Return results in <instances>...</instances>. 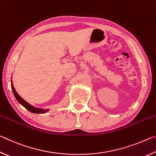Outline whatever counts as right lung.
I'll return each mask as SVG.
<instances>
[{"instance_id":"add662e5","label":"right lung","mask_w":156,"mask_h":156,"mask_svg":"<svg viewBox=\"0 0 156 156\" xmlns=\"http://www.w3.org/2000/svg\"><path fill=\"white\" fill-rule=\"evenodd\" d=\"M11 85H12V91L13 93H14V96L16 98V99L17 100V101L19 102L20 105H22L23 107H24L26 109H27L29 112H30L31 113H46L48 109L47 110H44V109H39V108H36V107H33L32 105H31L25 101V100H23L22 98H21L19 95L18 94V93L16 92V91L15 90V89L14 87V86H13V84H12V82L11 83Z\"/></svg>"}]
</instances>
